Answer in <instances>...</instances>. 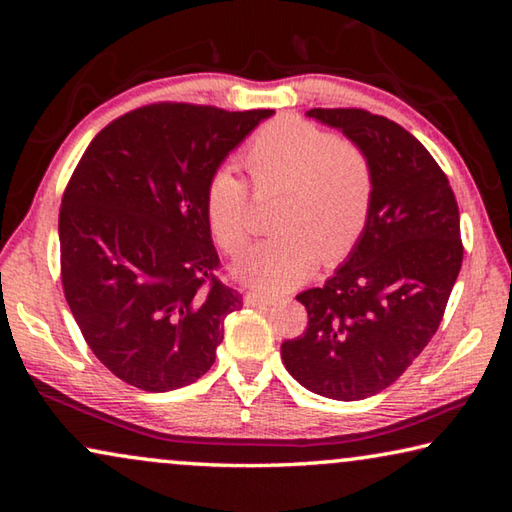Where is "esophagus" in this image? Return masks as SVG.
Masks as SVG:
<instances>
[{"label":"esophagus","instance_id":"1","mask_svg":"<svg viewBox=\"0 0 512 512\" xmlns=\"http://www.w3.org/2000/svg\"><path fill=\"white\" fill-rule=\"evenodd\" d=\"M280 300L277 296H271V293H259V291H248L244 296V302L250 307H271Z\"/></svg>","mask_w":512,"mask_h":512}]
</instances>
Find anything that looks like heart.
Segmentation results:
<instances>
[{
	"label": "heart",
	"instance_id": "1",
	"mask_svg": "<svg viewBox=\"0 0 512 512\" xmlns=\"http://www.w3.org/2000/svg\"><path fill=\"white\" fill-rule=\"evenodd\" d=\"M257 192L287 187L282 235L255 244L237 264V275L262 291H284L305 282L320 259L339 264L366 230L375 171L357 142L332 137L309 121L280 117L259 128L244 153ZM205 216L225 253H237L253 232L248 185L232 167L212 173Z\"/></svg>",
	"mask_w": 512,
	"mask_h": 512
}]
</instances>
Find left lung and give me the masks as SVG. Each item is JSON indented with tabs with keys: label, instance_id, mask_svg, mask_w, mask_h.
Masks as SVG:
<instances>
[{
	"label": "left lung",
	"instance_id": "1",
	"mask_svg": "<svg viewBox=\"0 0 512 512\" xmlns=\"http://www.w3.org/2000/svg\"><path fill=\"white\" fill-rule=\"evenodd\" d=\"M368 153L375 198L366 230L323 287L296 296L302 336L282 361L307 391L366 400L384 391L427 348L461 271L458 205L431 153L395 121L359 108H314Z\"/></svg>",
	"mask_w": 512,
	"mask_h": 512
}]
</instances>
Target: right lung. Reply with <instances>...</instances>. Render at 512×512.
Instances as JSON below:
<instances>
[{
  "mask_svg": "<svg viewBox=\"0 0 512 512\" xmlns=\"http://www.w3.org/2000/svg\"><path fill=\"white\" fill-rule=\"evenodd\" d=\"M271 115L153 103L108 124L76 164L58 216L65 300L126 384L167 393L212 368L244 302L216 277L205 189Z\"/></svg>",
  "mask_w": 512,
  "mask_h": 512,
  "instance_id": "obj_1",
  "label": "right lung"
}]
</instances>
